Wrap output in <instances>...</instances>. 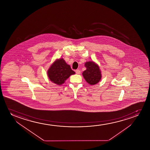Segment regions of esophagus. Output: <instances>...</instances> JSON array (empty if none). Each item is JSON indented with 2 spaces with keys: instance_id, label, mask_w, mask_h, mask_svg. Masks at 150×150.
I'll return each instance as SVG.
<instances>
[{
  "instance_id": "1",
  "label": "esophagus",
  "mask_w": 150,
  "mask_h": 150,
  "mask_svg": "<svg viewBox=\"0 0 150 150\" xmlns=\"http://www.w3.org/2000/svg\"><path fill=\"white\" fill-rule=\"evenodd\" d=\"M75 72H76V73L77 74H80V71L79 70H76Z\"/></svg>"
}]
</instances>
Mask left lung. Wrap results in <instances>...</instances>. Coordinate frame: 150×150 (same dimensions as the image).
Returning <instances> with one entry per match:
<instances>
[{
	"label": "left lung",
	"mask_w": 150,
	"mask_h": 150,
	"mask_svg": "<svg viewBox=\"0 0 150 150\" xmlns=\"http://www.w3.org/2000/svg\"><path fill=\"white\" fill-rule=\"evenodd\" d=\"M86 70L82 73L85 80L88 84L94 85L98 83L101 78V72L98 64L93 62H87L85 63Z\"/></svg>",
	"instance_id": "8db88e82"
}]
</instances>
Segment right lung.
Segmentation results:
<instances>
[{
  "instance_id": "obj_1",
  "label": "right lung",
  "mask_w": 150,
  "mask_h": 150,
  "mask_svg": "<svg viewBox=\"0 0 150 150\" xmlns=\"http://www.w3.org/2000/svg\"><path fill=\"white\" fill-rule=\"evenodd\" d=\"M75 72L71 69L63 58L56 60L47 70L48 77L52 82L57 85L64 83L71 75Z\"/></svg>"
}]
</instances>
